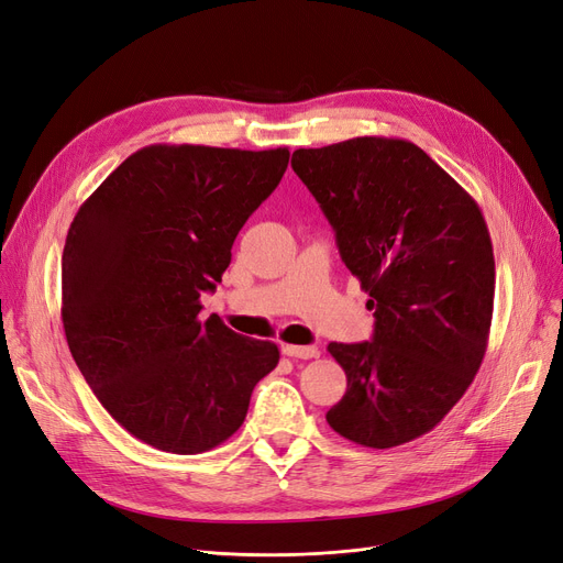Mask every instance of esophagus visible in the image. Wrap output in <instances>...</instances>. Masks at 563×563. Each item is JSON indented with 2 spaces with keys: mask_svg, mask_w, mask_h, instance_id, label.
I'll return each mask as SVG.
<instances>
[{
  "mask_svg": "<svg viewBox=\"0 0 563 563\" xmlns=\"http://www.w3.org/2000/svg\"><path fill=\"white\" fill-rule=\"evenodd\" d=\"M283 355L295 360H313L320 355L318 345H283Z\"/></svg>",
  "mask_w": 563,
  "mask_h": 563,
  "instance_id": "esophagus-1",
  "label": "esophagus"
}]
</instances>
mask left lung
Instances as JSON below:
<instances>
[{
	"mask_svg": "<svg viewBox=\"0 0 563 563\" xmlns=\"http://www.w3.org/2000/svg\"><path fill=\"white\" fill-rule=\"evenodd\" d=\"M292 169L376 310L373 341L327 345L347 378L327 422L376 450L420 439L464 397L487 350L494 250L481 206L406 139L299 148Z\"/></svg>",
	"mask_w": 563,
	"mask_h": 563,
	"instance_id": "left-lung-1",
	"label": "left lung"
}]
</instances>
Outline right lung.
Segmentation results:
<instances>
[{"label":"right lung","mask_w":563,"mask_h":563,"mask_svg":"<svg viewBox=\"0 0 563 563\" xmlns=\"http://www.w3.org/2000/svg\"><path fill=\"white\" fill-rule=\"evenodd\" d=\"M287 148L145 145L82 201L62 253V324L99 404L134 439L199 454L245 420L271 341L199 320Z\"/></svg>","instance_id":"1"}]
</instances>
